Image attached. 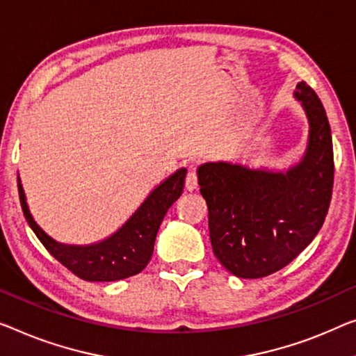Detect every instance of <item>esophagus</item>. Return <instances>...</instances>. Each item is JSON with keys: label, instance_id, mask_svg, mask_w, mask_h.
Instances as JSON below:
<instances>
[{"label": "esophagus", "instance_id": "obj_1", "mask_svg": "<svg viewBox=\"0 0 356 356\" xmlns=\"http://www.w3.org/2000/svg\"><path fill=\"white\" fill-rule=\"evenodd\" d=\"M196 187H198V176H196L195 171H188L187 177H185V188L188 192H193Z\"/></svg>", "mask_w": 356, "mask_h": 356}]
</instances>
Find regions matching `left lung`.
I'll list each match as a JSON object with an SVG mask.
<instances>
[{
    "label": "left lung",
    "mask_w": 356,
    "mask_h": 356,
    "mask_svg": "<svg viewBox=\"0 0 356 356\" xmlns=\"http://www.w3.org/2000/svg\"><path fill=\"white\" fill-rule=\"evenodd\" d=\"M310 121L305 156L286 174L251 171L240 164L198 168L208 204L212 251L240 278L268 277L293 262L316 236L334 185L331 127L325 107L305 81L297 84Z\"/></svg>",
    "instance_id": "left-lung-1"
}]
</instances>
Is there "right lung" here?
Returning <instances> with one entry per match:
<instances>
[{"label":"right lung","instance_id":"add662e5","mask_svg":"<svg viewBox=\"0 0 356 356\" xmlns=\"http://www.w3.org/2000/svg\"><path fill=\"white\" fill-rule=\"evenodd\" d=\"M185 174V169H179L176 174L164 180L134 212V216L108 240L84 248L59 245L51 240L31 219L19 179L17 187L25 219L52 257L81 280L116 281L140 273L147 267L164 216L174 201L182 195Z\"/></svg>","mask_w":356,"mask_h":356}]
</instances>
